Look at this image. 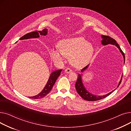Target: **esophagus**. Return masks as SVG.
Instances as JSON below:
<instances>
[{"label": "esophagus", "instance_id": "esophagus-1", "mask_svg": "<svg viewBox=\"0 0 131 131\" xmlns=\"http://www.w3.org/2000/svg\"><path fill=\"white\" fill-rule=\"evenodd\" d=\"M72 72V70H71L69 68H67L66 69H65V72L66 73H68V74L70 73H71Z\"/></svg>", "mask_w": 131, "mask_h": 131}]
</instances>
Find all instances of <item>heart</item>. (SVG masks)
Returning a JSON list of instances; mask_svg holds the SVG:
<instances>
[{"label": "heart", "instance_id": "heart-1", "mask_svg": "<svg viewBox=\"0 0 131 131\" xmlns=\"http://www.w3.org/2000/svg\"><path fill=\"white\" fill-rule=\"evenodd\" d=\"M58 50L50 51L52 60L56 64L63 63L64 57L69 58L71 64L81 68L87 65L93 53V48L83 37H77L61 39L57 43Z\"/></svg>", "mask_w": 131, "mask_h": 131}]
</instances>
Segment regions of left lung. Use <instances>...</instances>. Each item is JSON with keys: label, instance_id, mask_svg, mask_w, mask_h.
Listing matches in <instances>:
<instances>
[{"label": "left lung", "instance_id": "obj_1", "mask_svg": "<svg viewBox=\"0 0 131 131\" xmlns=\"http://www.w3.org/2000/svg\"><path fill=\"white\" fill-rule=\"evenodd\" d=\"M101 38H102V40H101V44L106 46L109 44H111L113 45H115V46H116L118 48V49L119 50L120 52H121V53L122 54L123 56V58H124V64L125 63V55L124 52H123V51L122 50V49H121V48L119 47V46L118 45V44L116 42V41L115 40H114V39L111 38L109 36H104L102 35L101 36ZM89 65H87L86 67H85L84 68H83L82 69L81 72H83L84 71H85ZM122 76L121 78V79L119 82V83L118 84L117 88L119 86V85H120L121 82H122ZM75 88H76V90L77 92L79 93V94L81 96V97L83 98V99L87 100V101H97L99 100H101L103 98H105V97H107L108 95L111 94L112 92H113L115 90H113L112 92H109L105 95H94L92 93H91L89 92L85 88V86H84L83 82H82V74H79L78 77V80L75 83Z\"/></svg>", "mask_w": 131, "mask_h": 131}]
</instances>
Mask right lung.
Segmentation results:
<instances>
[{"mask_svg": "<svg viewBox=\"0 0 131 131\" xmlns=\"http://www.w3.org/2000/svg\"><path fill=\"white\" fill-rule=\"evenodd\" d=\"M48 33V29H45L42 31H36L35 32H32L29 33H27L25 35L23 36L19 39V40H25L29 39L32 38H38L40 37V35L41 36H46ZM61 70L54 71L52 72L50 75L49 78L48 80L47 83L45 86L44 87L42 91L38 94L33 96V97H29V98L33 99H39L42 98L46 95H47L49 92L51 90V89L54 85L55 82H56L57 78L60 75V73L61 72Z\"/></svg>", "mask_w": 131, "mask_h": 131, "instance_id": "obj_1", "label": "right lung"}]
</instances>
